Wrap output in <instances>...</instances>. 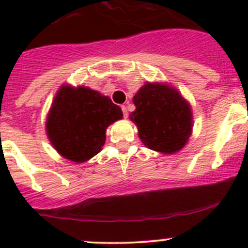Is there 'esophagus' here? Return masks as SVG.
<instances>
[{"label": "esophagus", "instance_id": "1", "mask_svg": "<svg viewBox=\"0 0 248 248\" xmlns=\"http://www.w3.org/2000/svg\"><path fill=\"white\" fill-rule=\"evenodd\" d=\"M121 109H122V112H124V117H128V109H127V107L122 106Z\"/></svg>", "mask_w": 248, "mask_h": 248}]
</instances>
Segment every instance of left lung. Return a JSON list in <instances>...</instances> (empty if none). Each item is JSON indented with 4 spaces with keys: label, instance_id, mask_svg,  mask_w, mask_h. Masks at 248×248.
Segmentation results:
<instances>
[{
    "label": "left lung",
    "instance_id": "8db88e82",
    "mask_svg": "<svg viewBox=\"0 0 248 248\" xmlns=\"http://www.w3.org/2000/svg\"><path fill=\"white\" fill-rule=\"evenodd\" d=\"M136 110L129 115L145 146L175 154L191 136L192 112L181 94L170 86L146 82L133 97Z\"/></svg>",
    "mask_w": 248,
    "mask_h": 248
}]
</instances>
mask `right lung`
Returning <instances> with one entry per match:
<instances>
[{
  "label": "right lung",
  "mask_w": 248,
  "mask_h": 248,
  "mask_svg": "<svg viewBox=\"0 0 248 248\" xmlns=\"http://www.w3.org/2000/svg\"><path fill=\"white\" fill-rule=\"evenodd\" d=\"M122 117L121 108L89 87L62 86L46 120V133L67 159L82 163L98 154L107 127Z\"/></svg>",
  "instance_id": "right-lung-1"
}]
</instances>
